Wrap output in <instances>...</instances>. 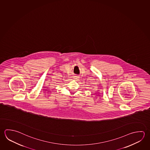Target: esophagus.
I'll return each mask as SVG.
<instances>
[{"instance_id":"obj_1","label":"esophagus","mask_w":150,"mask_h":150,"mask_svg":"<svg viewBox=\"0 0 150 150\" xmlns=\"http://www.w3.org/2000/svg\"><path fill=\"white\" fill-rule=\"evenodd\" d=\"M79 79V77L78 76H75L73 77V79H75V80H77V79Z\"/></svg>"}]
</instances>
